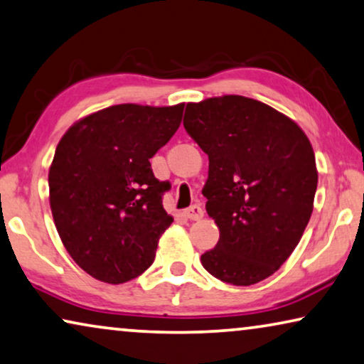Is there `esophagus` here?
Instances as JSON below:
<instances>
[{"instance_id":"obj_1","label":"esophagus","mask_w":364,"mask_h":364,"mask_svg":"<svg viewBox=\"0 0 364 364\" xmlns=\"http://www.w3.org/2000/svg\"><path fill=\"white\" fill-rule=\"evenodd\" d=\"M203 215H204L203 208H200V205H196V204L184 210V217H186V219H189V220H199V219H203Z\"/></svg>"}]
</instances>
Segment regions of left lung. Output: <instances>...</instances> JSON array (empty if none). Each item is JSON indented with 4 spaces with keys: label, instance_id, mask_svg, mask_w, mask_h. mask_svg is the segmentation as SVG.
<instances>
[{
    "label": "left lung",
    "instance_id": "obj_1",
    "mask_svg": "<svg viewBox=\"0 0 364 364\" xmlns=\"http://www.w3.org/2000/svg\"><path fill=\"white\" fill-rule=\"evenodd\" d=\"M183 124L209 156L203 194L220 232L200 263L224 283H259L291 257L311 219L312 145L283 112L238 95L188 102Z\"/></svg>",
    "mask_w": 364,
    "mask_h": 364
}]
</instances>
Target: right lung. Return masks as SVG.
<instances>
[{
  "mask_svg": "<svg viewBox=\"0 0 364 364\" xmlns=\"http://www.w3.org/2000/svg\"><path fill=\"white\" fill-rule=\"evenodd\" d=\"M184 105H117L63 134L48 170V200L63 247L78 267L109 284L137 278L173 217L150 159L181 124Z\"/></svg>",
  "mask_w": 364,
  "mask_h": 364,
  "instance_id": "add662e5",
  "label": "right lung"
}]
</instances>
